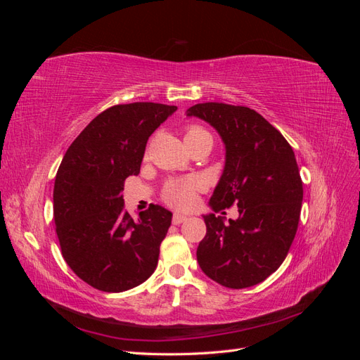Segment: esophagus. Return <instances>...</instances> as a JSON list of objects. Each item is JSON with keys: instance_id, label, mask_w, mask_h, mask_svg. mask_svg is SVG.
Masks as SVG:
<instances>
[{"instance_id": "1", "label": "esophagus", "mask_w": 360, "mask_h": 360, "mask_svg": "<svg viewBox=\"0 0 360 360\" xmlns=\"http://www.w3.org/2000/svg\"><path fill=\"white\" fill-rule=\"evenodd\" d=\"M184 221H188V216H186V214L176 213V214L172 216V224H174V225H180V224H183Z\"/></svg>"}]
</instances>
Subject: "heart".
Instances as JSON below:
<instances>
[{
    "label": "heart",
    "mask_w": 360,
    "mask_h": 360,
    "mask_svg": "<svg viewBox=\"0 0 360 360\" xmlns=\"http://www.w3.org/2000/svg\"><path fill=\"white\" fill-rule=\"evenodd\" d=\"M204 134H209L205 129L200 126H189L186 129V139L200 136ZM200 188V183L197 180H171L167 183L165 189H163V201L169 205L176 207V209H188L192 205L195 200V193Z\"/></svg>",
    "instance_id": "heart-1"
}]
</instances>
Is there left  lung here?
Instances as JSON below:
<instances>
[{"instance_id":"obj_1","label":"left lung","mask_w":360,"mask_h":360,"mask_svg":"<svg viewBox=\"0 0 360 360\" xmlns=\"http://www.w3.org/2000/svg\"><path fill=\"white\" fill-rule=\"evenodd\" d=\"M186 115L213 126L225 144L210 207L214 212L239 207V219L228 224L214 213L204 216L198 264L224 287L257 285L278 270L297 231L303 186L296 156L279 130L250 108L207 102Z\"/></svg>"}]
</instances>
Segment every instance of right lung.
Here are the masks:
<instances>
[{
	"label": "right lung",
	"mask_w": 360,
	"mask_h": 360,
	"mask_svg": "<svg viewBox=\"0 0 360 360\" xmlns=\"http://www.w3.org/2000/svg\"><path fill=\"white\" fill-rule=\"evenodd\" d=\"M177 106L135 102L108 108L64 155L53 184V221L61 254L84 282L122 292L156 270L172 213L150 205L134 221L123 188L136 176L150 135Z\"/></svg>",
	"instance_id": "1"
}]
</instances>
